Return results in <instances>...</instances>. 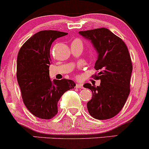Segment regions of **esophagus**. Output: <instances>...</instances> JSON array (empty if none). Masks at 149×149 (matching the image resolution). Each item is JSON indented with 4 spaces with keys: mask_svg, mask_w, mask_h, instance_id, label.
I'll use <instances>...</instances> for the list:
<instances>
[{
    "mask_svg": "<svg viewBox=\"0 0 149 149\" xmlns=\"http://www.w3.org/2000/svg\"><path fill=\"white\" fill-rule=\"evenodd\" d=\"M76 88H80V89H82L83 88V85L82 84H77L76 85Z\"/></svg>",
    "mask_w": 149,
    "mask_h": 149,
    "instance_id": "34e87169",
    "label": "esophagus"
}]
</instances>
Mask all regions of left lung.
Here are the masks:
<instances>
[{
    "label": "left lung",
    "mask_w": 149,
    "mask_h": 149,
    "mask_svg": "<svg viewBox=\"0 0 149 149\" xmlns=\"http://www.w3.org/2000/svg\"><path fill=\"white\" fill-rule=\"evenodd\" d=\"M79 34L90 41L97 52L94 68L101 70L96 76L101 81L99 86L84 85L92 92L87 110L96 119H110L121 110L130 94L132 65L128 48L122 39L107 28L80 31Z\"/></svg>",
    "instance_id": "obj_1"
}]
</instances>
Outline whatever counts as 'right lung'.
Wrapping results in <instances>:
<instances>
[{"label": "right lung", "instance_id": "add662e5", "mask_svg": "<svg viewBox=\"0 0 149 149\" xmlns=\"http://www.w3.org/2000/svg\"><path fill=\"white\" fill-rule=\"evenodd\" d=\"M68 33L43 30L21 46L17 56V78L27 109L39 119H50L57 113V103L64 92L76 86L71 80H51L50 49L57 38Z\"/></svg>", "mask_w": 149, "mask_h": 149}]
</instances>
